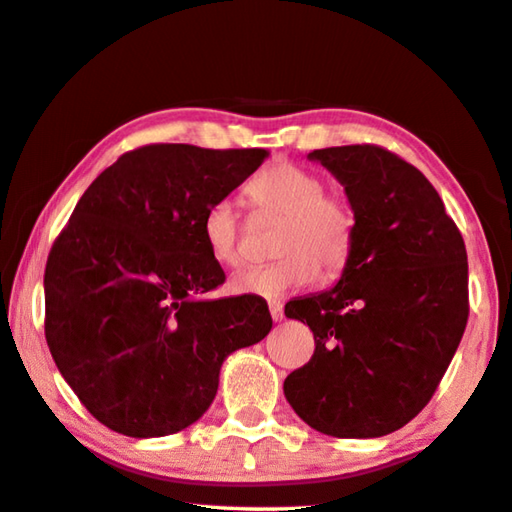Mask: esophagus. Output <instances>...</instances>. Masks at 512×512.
Segmentation results:
<instances>
[{
	"label": "esophagus",
	"instance_id": "1",
	"mask_svg": "<svg viewBox=\"0 0 512 512\" xmlns=\"http://www.w3.org/2000/svg\"><path fill=\"white\" fill-rule=\"evenodd\" d=\"M269 310H271L273 321H282V319H285V310H282V303H280V300H271V303H269Z\"/></svg>",
	"mask_w": 512,
	"mask_h": 512
}]
</instances>
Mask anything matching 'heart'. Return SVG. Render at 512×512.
Here are the masks:
<instances>
[{"instance_id":"b5f03b06","label":"heart","mask_w":512,"mask_h":512,"mask_svg":"<svg viewBox=\"0 0 512 512\" xmlns=\"http://www.w3.org/2000/svg\"><path fill=\"white\" fill-rule=\"evenodd\" d=\"M246 196L259 212L282 216L275 239L278 262L239 271L230 287L237 294L282 298L312 285L316 275L337 278L353 255L358 218L344 196L326 191V180L298 164H275L248 184ZM202 239L218 264L241 262L239 214L232 200H216L202 216Z\"/></svg>"}]
</instances>
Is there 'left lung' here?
Here are the masks:
<instances>
[{"label": "left lung", "instance_id": "1", "mask_svg": "<svg viewBox=\"0 0 512 512\" xmlns=\"http://www.w3.org/2000/svg\"><path fill=\"white\" fill-rule=\"evenodd\" d=\"M344 186L358 232L335 287L289 300L314 332L285 396L314 431L383 437L431 401L467 326V250L433 184L378 145L314 150Z\"/></svg>", "mask_w": 512, "mask_h": 512}]
</instances>
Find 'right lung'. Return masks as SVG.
Masks as SVG:
<instances>
[{"label":"right lung","instance_id":"1","mask_svg":"<svg viewBox=\"0 0 512 512\" xmlns=\"http://www.w3.org/2000/svg\"><path fill=\"white\" fill-rule=\"evenodd\" d=\"M266 150L186 143L127 152L88 186L45 266V337L86 410L127 437L205 415L225 358L273 326L259 296L202 298L225 282L202 216Z\"/></svg>","mask_w":512,"mask_h":512}]
</instances>
